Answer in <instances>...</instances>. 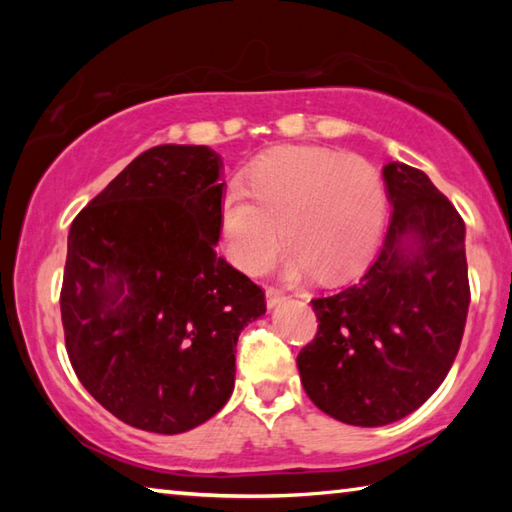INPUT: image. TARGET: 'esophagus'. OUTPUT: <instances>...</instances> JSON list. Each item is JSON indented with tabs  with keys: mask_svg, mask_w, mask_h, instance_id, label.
I'll return each mask as SVG.
<instances>
[{
	"mask_svg": "<svg viewBox=\"0 0 512 512\" xmlns=\"http://www.w3.org/2000/svg\"><path fill=\"white\" fill-rule=\"evenodd\" d=\"M282 300H284V291L273 289V287L266 289V305H268V307H277Z\"/></svg>",
	"mask_w": 512,
	"mask_h": 512,
	"instance_id": "1",
	"label": "esophagus"
}]
</instances>
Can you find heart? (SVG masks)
<instances>
[{
	"label": "heart",
	"instance_id": "heart-1",
	"mask_svg": "<svg viewBox=\"0 0 512 512\" xmlns=\"http://www.w3.org/2000/svg\"><path fill=\"white\" fill-rule=\"evenodd\" d=\"M241 189L219 207V232L230 262L264 275L291 250L289 277L314 273L339 282L359 273L375 255L386 216L381 173L359 155L325 146H282L248 164ZM283 230L280 231L279 228Z\"/></svg>",
	"mask_w": 512,
	"mask_h": 512
}]
</instances>
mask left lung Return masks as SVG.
<instances>
[{
    "label": "left lung",
    "mask_w": 512,
    "mask_h": 512,
    "mask_svg": "<svg viewBox=\"0 0 512 512\" xmlns=\"http://www.w3.org/2000/svg\"><path fill=\"white\" fill-rule=\"evenodd\" d=\"M384 180V246L357 282L311 300L318 332L298 354L309 400L354 427L402 420L436 393L470 307L461 214L409 164L388 162Z\"/></svg>",
    "instance_id": "left-lung-1"
}]
</instances>
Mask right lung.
I'll return each instance as SVG.
<instances>
[{
    "mask_svg": "<svg viewBox=\"0 0 512 512\" xmlns=\"http://www.w3.org/2000/svg\"><path fill=\"white\" fill-rule=\"evenodd\" d=\"M219 178L207 146H153L69 228V361L85 391L135 429L173 436L219 413L241 329L266 311L264 291L216 255Z\"/></svg>",
    "mask_w": 512,
    "mask_h": 512,
    "instance_id": "obj_1",
    "label": "right lung"
}]
</instances>
